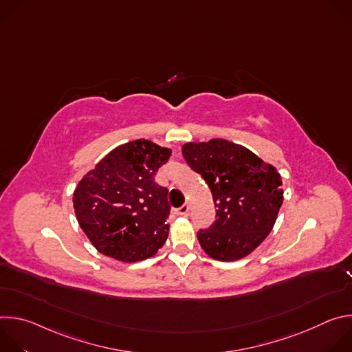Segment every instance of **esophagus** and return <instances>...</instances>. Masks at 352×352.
<instances>
[{
	"mask_svg": "<svg viewBox=\"0 0 352 352\" xmlns=\"http://www.w3.org/2000/svg\"><path fill=\"white\" fill-rule=\"evenodd\" d=\"M177 213L179 214V216H184V217H186L188 214H189V205L188 204H185V205H182L178 210H177Z\"/></svg>",
	"mask_w": 352,
	"mask_h": 352,
	"instance_id": "1",
	"label": "esophagus"
}]
</instances>
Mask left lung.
<instances>
[{"label": "left lung", "instance_id": "obj_1", "mask_svg": "<svg viewBox=\"0 0 352 352\" xmlns=\"http://www.w3.org/2000/svg\"><path fill=\"white\" fill-rule=\"evenodd\" d=\"M182 155L209 185L217 208L212 227L197 232L200 246L221 262L252 254L273 230L283 205L276 167L226 139L188 142Z\"/></svg>", "mask_w": 352, "mask_h": 352}]
</instances>
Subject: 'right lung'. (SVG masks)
Masks as SVG:
<instances>
[{
    "mask_svg": "<svg viewBox=\"0 0 352 352\" xmlns=\"http://www.w3.org/2000/svg\"><path fill=\"white\" fill-rule=\"evenodd\" d=\"M171 148L152 140L124 143L100 160L76 185V220L100 254L135 263L164 245L170 226L168 190L155 182Z\"/></svg>",
    "mask_w": 352,
    "mask_h": 352,
    "instance_id": "1",
    "label": "right lung"
}]
</instances>
